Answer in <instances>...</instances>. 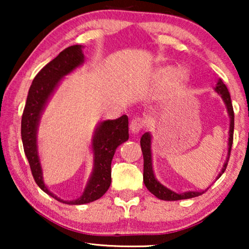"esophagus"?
Listing matches in <instances>:
<instances>
[{"instance_id":"obj_1","label":"esophagus","mask_w":249,"mask_h":249,"mask_svg":"<svg viewBox=\"0 0 249 249\" xmlns=\"http://www.w3.org/2000/svg\"><path fill=\"white\" fill-rule=\"evenodd\" d=\"M142 125H144V124H142V119L137 118V119H132V120L130 121V125H129V127H130V131L132 132V134L137 135L138 132L142 130Z\"/></svg>"}]
</instances>
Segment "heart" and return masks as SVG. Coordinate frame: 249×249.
<instances>
[{
    "label": "heart",
    "mask_w": 249,
    "mask_h": 249,
    "mask_svg": "<svg viewBox=\"0 0 249 249\" xmlns=\"http://www.w3.org/2000/svg\"><path fill=\"white\" fill-rule=\"evenodd\" d=\"M153 79L158 84H161L168 79L164 87V94L171 96V95L178 94L185 87V85L188 83L189 74L183 68L173 70L171 66H163L155 69L153 73Z\"/></svg>",
    "instance_id": "b5f03b06"
}]
</instances>
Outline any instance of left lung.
Masks as SVG:
<instances>
[{"mask_svg": "<svg viewBox=\"0 0 249 249\" xmlns=\"http://www.w3.org/2000/svg\"><path fill=\"white\" fill-rule=\"evenodd\" d=\"M215 93L220 95L221 98H222L224 104H226L228 114H229L230 118V124H229V139H228V155L226 159V162H224L223 168L221 170L219 175H217L216 179H219L222 173L226 171V168L228 165V161H229L230 158V151L231 146H232V141H233V128H234V114H233V108L232 104H231V98L230 94L228 91V88L226 85L223 84V81L219 79L216 83V86L214 88ZM141 146H142V156H144V175H142V178H144V183L149 192H151L153 195L158 197L159 199L162 200H180V199H188L193 198V197L200 196L202 194L206 192L205 190H200V192H197V190H189V192L185 193H176L171 190L168 187L162 185L161 182L156 179L154 175V170H153V160H152V135L151 132H145L144 135L142 136L141 138Z\"/></svg>", "mask_w": 249, "mask_h": 249, "instance_id": "8db88e82", "label": "left lung"}]
</instances>
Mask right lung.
<instances>
[{
	"instance_id": "add662e5",
	"label": "right lung",
	"mask_w": 249,
	"mask_h": 249,
	"mask_svg": "<svg viewBox=\"0 0 249 249\" xmlns=\"http://www.w3.org/2000/svg\"><path fill=\"white\" fill-rule=\"evenodd\" d=\"M83 45H73L63 50L55 59L47 63L34 78L29 88L21 119V139L23 151L28 160L34 179L40 189L61 203L81 205L101 198L111 185V162L115 149L129 138L128 117L98 122L91 137L93 171L83 195L73 200H64L47 188L44 182L43 168L38 152V127L40 118L50 98L68 74L83 66L85 55Z\"/></svg>"
}]
</instances>
